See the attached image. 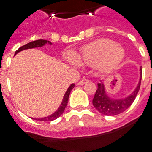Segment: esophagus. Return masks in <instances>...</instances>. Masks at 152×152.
Instances as JSON below:
<instances>
[{"label": "esophagus", "instance_id": "1", "mask_svg": "<svg viewBox=\"0 0 152 152\" xmlns=\"http://www.w3.org/2000/svg\"><path fill=\"white\" fill-rule=\"evenodd\" d=\"M88 81H89V80L87 79H82L81 80H80L79 82L77 83V85H78V86H81V85H84V84H86V82H88Z\"/></svg>", "mask_w": 152, "mask_h": 152}]
</instances>
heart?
Instances as JSON below:
<instances>
[{
  "mask_svg": "<svg viewBox=\"0 0 152 152\" xmlns=\"http://www.w3.org/2000/svg\"><path fill=\"white\" fill-rule=\"evenodd\" d=\"M125 56L123 47L109 39H101L83 48L77 59L82 65H96L101 71L109 72L120 63ZM74 66H79L75 59L71 60Z\"/></svg>",
  "mask_w": 152,
  "mask_h": 152,
  "instance_id": "heart-1",
  "label": "heart"
}]
</instances>
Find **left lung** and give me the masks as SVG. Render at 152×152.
Returning <instances> with one entry per match:
<instances>
[{
	"instance_id": "1",
	"label": "left lung",
	"mask_w": 152,
	"mask_h": 152,
	"mask_svg": "<svg viewBox=\"0 0 152 152\" xmlns=\"http://www.w3.org/2000/svg\"><path fill=\"white\" fill-rule=\"evenodd\" d=\"M142 80V68L140 69V79L138 84L132 93L124 98L114 99L110 97L105 91L104 82L100 80L98 83V89L95 92L94 99L92 100L93 105L99 112L104 115L113 116L123 113L128 109L135 100L136 96L138 93Z\"/></svg>"
}]
</instances>
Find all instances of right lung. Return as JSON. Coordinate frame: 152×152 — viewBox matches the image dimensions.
Returning a JSON list of instances; mask_svg holds the SVG:
<instances>
[{"mask_svg": "<svg viewBox=\"0 0 152 152\" xmlns=\"http://www.w3.org/2000/svg\"><path fill=\"white\" fill-rule=\"evenodd\" d=\"M48 43L52 45V43L50 41H48V40H43V39H39V40H35V41H33V42H30V43H27L25 44L24 46L20 47L18 50L15 52V55H16L18 53H20L21 51L25 50V49H29V48H40V47L44 46L45 44ZM75 86L74 84H72L70 86L68 87V89L66 90V91L65 94L63 96V99H62V101H61V104L60 106L58 107V109L54 112L53 113H52L51 115L49 116L44 117V118H35V120H39V121H44V122H50V121H53L55 119H57L58 118L61 116V114L63 113L64 110H65L66 107V104L68 103V99H69V95H70V93L71 91L72 90L73 88Z\"/></svg>", "mask_w": 152, "mask_h": 152, "instance_id": "add662e5", "label": "right lung"}]
</instances>
